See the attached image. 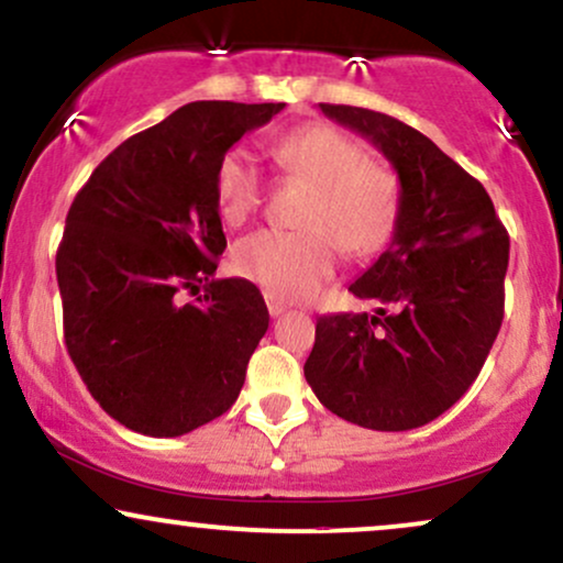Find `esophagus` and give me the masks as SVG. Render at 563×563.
Returning a JSON list of instances; mask_svg holds the SVG:
<instances>
[{
  "mask_svg": "<svg viewBox=\"0 0 563 563\" xmlns=\"http://www.w3.org/2000/svg\"><path fill=\"white\" fill-rule=\"evenodd\" d=\"M266 305H268V313L274 318H279L284 310H287V302H284L282 297H274V295H266Z\"/></svg>",
  "mask_w": 563,
  "mask_h": 563,
  "instance_id": "34e87169",
  "label": "esophagus"
}]
</instances>
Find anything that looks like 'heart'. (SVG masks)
Wrapping results in <instances>:
<instances>
[{
    "instance_id": "1",
    "label": "heart",
    "mask_w": 563,
    "mask_h": 563,
    "mask_svg": "<svg viewBox=\"0 0 563 563\" xmlns=\"http://www.w3.org/2000/svg\"><path fill=\"white\" fill-rule=\"evenodd\" d=\"M284 177L310 183L302 229H258L232 250L240 276L274 297H305L334 271L336 245L373 253L391 240L401 211L399 177L331 124H305L274 143ZM221 219L240 227L258 211L263 177L247 151L221 158L213 177Z\"/></svg>"
}]
</instances>
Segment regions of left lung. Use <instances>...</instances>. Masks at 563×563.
<instances>
[{
	"label": "left lung",
	"mask_w": 563,
	"mask_h": 563,
	"mask_svg": "<svg viewBox=\"0 0 563 563\" xmlns=\"http://www.w3.org/2000/svg\"><path fill=\"white\" fill-rule=\"evenodd\" d=\"M321 112L394 164L401 211L391 245L350 284L384 308L318 318L305 378L342 420L420 428L464 397L496 342L509 234L485 187L430 137L373 109L321 103Z\"/></svg>",
	"instance_id": "left-lung-1"
}]
</instances>
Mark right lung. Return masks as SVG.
<instances>
[{"label":"right lung","mask_w":563,"mask_h":563,"mask_svg":"<svg viewBox=\"0 0 563 563\" xmlns=\"http://www.w3.org/2000/svg\"><path fill=\"white\" fill-rule=\"evenodd\" d=\"M282 109L185 103L117 145L69 206L57 250L67 352L90 397L135 433L175 439L240 397L268 308L253 282H207L227 247L213 177Z\"/></svg>","instance_id":"right-lung-1"}]
</instances>
